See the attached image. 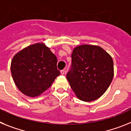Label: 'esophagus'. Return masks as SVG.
<instances>
[{
	"mask_svg": "<svg viewBox=\"0 0 131 131\" xmlns=\"http://www.w3.org/2000/svg\"><path fill=\"white\" fill-rule=\"evenodd\" d=\"M64 73H65V70H61V74L62 75H64Z\"/></svg>",
	"mask_w": 131,
	"mask_h": 131,
	"instance_id": "34e87169",
	"label": "esophagus"
}]
</instances>
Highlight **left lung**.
I'll return each instance as SVG.
<instances>
[{
	"label": "left lung",
	"instance_id": "left-lung-1",
	"mask_svg": "<svg viewBox=\"0 0 131 131\" xmlns=\"http://www.w3.org/2000/svg\"><path fill=\"white\" fill-rule=\"evenodd\" d=\"M72 67L67 74L75 95L92 102L105 92L114 75L112 57L97 45H82L73 49Z\"/></svg>",
	"mask_w": 131,
	"mask_h": 131
}]
</instances>
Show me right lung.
I'll return each instance as SVG.
<instances>
[{
    "label": "right lung",
    "instance_id": "add662e5",
    "mask_svg": "<svg viewBox=\"0 0 131 131\" xmlns=\"http://www.w3.org/2000/svg\"><path fill=\"white\" fill-rule=\"evenodd\" d=\"M57 59L44 43L29 45L14 56L11 73L19 90L29 97H37L51 86L60 74Z\"/></svg>",
    "mask_w": 131,
    "mask_h": 131
}]
</instances>
